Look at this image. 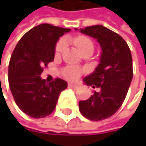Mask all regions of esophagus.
<instances>
[{"mask_svg":"<svg viewBox=\"0 0 146 146\" xmlns=\"http://www.w3.org/2000/svg\"><path fill=\"white\" fill-rule=\"evenodd\" d=\"M68 87L71 89H73V90H77L79 86H78V84H69Z\"/></svg>","mask_w":146,"mask_h":146,"instance_id":"1","label":"esophagus"}]
</instances>
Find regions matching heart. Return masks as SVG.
Listing matches in <instances>:
<instances>
[{"label": "heart", "mask_w": 146, "mask_h": 146, "mask_svg": "<svg viewBox=\"0 0 146 146\" xmlns=\"http://www.w3.org/2000/svg\"><path fill=\"white\" fill-rule=\"evenodd\" d=\"M73 43L78 48V50L81 51L82 54L86 51H90V50L93 51L94 50V45H93L91 40L86 36L79 35V36L75 37L73 39ZM65 47H66V40L62 39L61 40H59V42L56 46V54L61 53L64 50ZM79 74H80V70L74 67H68L63 72L64 77L70 80L76 79L79 76Z\"/></svg>", "instance_id": "1"}]
</instances>
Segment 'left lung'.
I'll return each instance as SVG.
<instances>
[{
    "label": "left lung",
    "instance_id": "8db88e82",
    "mask_svg": "<svg viewBox=\"0 0 146 146\" xmlns=\"http://www.w3.org/2000/svg\"><path fill=\"white\" fill-rule=\"evenodd\" d=\"M79 31L96 39L102 48L98 66L83 79L84 84L99 88L100 91H93L88 100L78 103L83 116L100 121L112 116L126 97L133 78L131 51L119 35L102 25L86 27Z\"/></svg>",
    "mask_w": 146,
    "mask_h": 146
}]
</instances>
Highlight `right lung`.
<instances>
[{"label": "right lung", "instance_id": "add662e5", "mask_svg": "<svg viewBox=\"0 0 146 146\" xmlns=\"http://www.w3.org/2000/svg\"><path fill=\"white\" fill-rule=\"evenodd\" d=\"M70 29L42 23L28 31L18 41L12 54L9 68V87L21 111L34 118L50 115L59 95L68 83L56 78L47 83L40 75L43 68L54 60L56 44Z\"/></svg>", "mask_w": 146, "mask_h": 146}]
</instances>
